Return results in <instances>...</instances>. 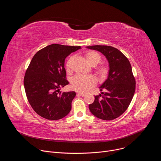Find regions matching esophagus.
Segmentation results:
<instances>
[{"instance_id": "obj_1", "label": "esophagus", "mask_w": 161, "mask_h": 161, "mask_svg": "<svg viewBox=\"0 0 161 161\" xmlns=\"http://www.w3.org/2000/svg\"><path fill=\"white\" fill-rule=\"evenodd\" d=\"M77 95L78 96H84L85 95V93H83V92H78L77 93Z\"/></svg>"}]
</instances>
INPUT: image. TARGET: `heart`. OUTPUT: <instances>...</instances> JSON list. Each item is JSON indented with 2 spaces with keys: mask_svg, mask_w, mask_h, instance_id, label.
Returning <instances> with one entry per match:
<instances>
[{
  "mask_svg": "<svg viewBox=\"0 0 161 161\" xmlns=\"http://www.w3.org/2000/svg\"><path fill=\"white\" fill-rule=\"evenodd\" d=\"M85 57L88 62L92 65H96L101 60V55L97 52L88 51L85 53ZM71 59L66 63L67 69H69ZM97 73L100 78H105L109 73V68L105 65H101L97 68ZM96 83V80L93 76H85L77 75L74 76L71 81V86L73 89L80 91L85 92L91 86H94Z\"/></svg>",
  "mask_w": 161,
  "mask_h": 161,
  "instance_id": "b5f03b06",
  "label": "heart"
}]
</instances>
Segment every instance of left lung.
Here are the masks:
<instances>
[{"label":"left lung","mask_w":161,"mask_h":161,"mask_svg":"<svg viewBox=\"0 0 161 161\" xmlns=\"http://www.w3.org/2000/svg\"><path fill=\"white\" fill-rule=\"evenodd\" d=\"M102 53L109 63L106 80L99 87L101 94L95 96L89 109L94 115L104 120L115 119L129 107L134 94L136 80L128 58L118 49L105 45L86 47Z\"/></svg>","instance_id":"1"}]
</instances>
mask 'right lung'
I'll list each match as a JSON object with an SVG mask.
<instances>
[{"label":"right lung","mask_w":161,"mask_h":161,"mask_svg":"<svg viewBox=\"0 0 161 161\" xmlns=\"http://www.w3.org/2000/svg\"><path fill=\"white\" fill-rule=\"evenodd\" d=\"M80 48L53 44L40 50L33 57L24 83L28 101L41 117L56 120L70 112L76 92L62 93L60 88L69 84L64 67L65 58Z\"/></svg>","instance_id":"obj_1"}]
</instances>
